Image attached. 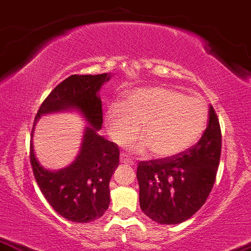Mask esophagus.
<instances>
[{
	"label": "esophagus",
	"instance_id": "esophagus-1",
	"mask_svg": "<svg viewBox=\"0 0 251 251\" xmlns=\"http://www.w3.org/2000/svg\"><path fill=\"white\" fill-rule=\"evenodd\" d=\"M120 162L124 164H127V166H133V164H134V162H133L131 158H128L125 154H120Z\"/></svg>",
	"mask_w": 251,
	"mask_h": 251
}]
</instances>
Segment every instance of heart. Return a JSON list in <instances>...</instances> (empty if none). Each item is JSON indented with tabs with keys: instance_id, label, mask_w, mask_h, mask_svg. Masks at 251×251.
<instances>
[{
	"instance_id": "heart-1",
	"label": "heart",
	"mask_w": 251,
	"mask_h": 251,
	"mask_svg": "<svg viewBox=\"0 0 251 251\" xmlns=\"http://www.w3.org/2000/svg\"><path fill=\"white\" fill-rule=\"evenodd\" d=\"M208 120L204 100L189 97L167 87H142L124 97L122 105H111L104 123L111 138L125 145L140 131L131 144L134 151L148 147L158 158L174 157L198 142Z\"/></svg>"
}]
</instances>
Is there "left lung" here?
<instances>
[{"label":"left lung","mask_w":251,"mask_h":251,"mask_svg":"<svg viewBox=\"0 0 251 251\" xmlns=\"http://www.w3.org/2000/svg\"><path fill=\"white\" fill-rule=\"evenodd\" d=\"M201 140L174 157L144 161L136 169L139 201L157 224L177 225L191 218L210 195L221 154V131L213 106Z\"/></svg>","instance_id":"8db88e82"}]
</instances>
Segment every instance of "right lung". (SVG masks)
<instances>
[{
    "label": "right lung",
    "mask_w": 251,
    "mask_h": 251,
    "mask_svg": "<svg viewBox=\"0 0 251 251\" xmlns=\"http://www.w3.org/2000/svg\"><path fill=\"white\" fill-rule=\"evenodd\" d=\"M111 76L110 73L69 76L53 89L34 119L30 145L34 177L49 204L73 223H91L102 217L110 205L109 184L119 166V148L98 131L103 124L100 90ZM58 112L80 113L88 125L75 160L62 170L50 171L37 161L33 133L41 115Z\"/></svg>",
    "instance_id": "1"
}]
</instances>
